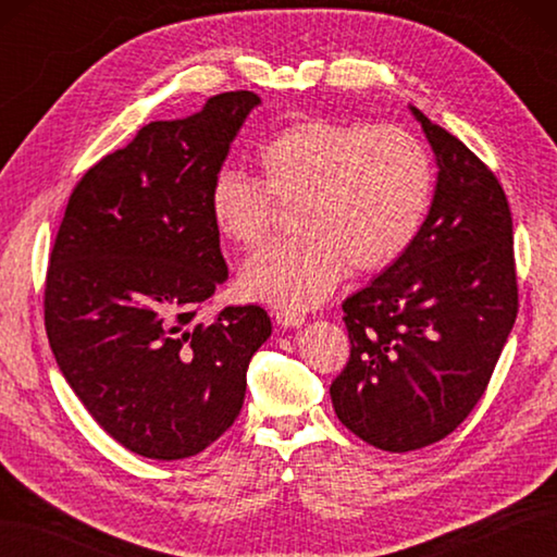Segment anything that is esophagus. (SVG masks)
<instances>
[{
	"label": "esophagus",
	"instance_id": "obj_1",
	"mask_svg": "<svg viewBox=\"0 0 557 557\" xmlns=\"http://www.w3.org/2000/svg\"><path fill=\"white\" fill-rule=\"evenodd\" d=\"M275 323L280 327H301L306 323V318L301 313H292V311H277L275 313Z\"/></svg>",
	"mask_w": 557,
	"mask_h": 557
}]
</instances>
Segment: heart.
<instances>
[{"label":"heart","instance_id":"obj_1","mask_svg":"<svg viewBox=\"0 0 557 557\" xmlns=\"http://www.w3.org/2000/svg\"><path fill=\"white\" fill-rule=\"evenodd\" d=\"M263 182L224 168L212 176L208 210L234 246L263 239L275 197L294 203L287 239L246 258L239 285L248 299L282 311L323 304L349 268L385 270L405 256L429 218L435 172L429 150L407 128L304 116L256 150Z\"/></svg>","mask_w":557,"mask_h":557}]
</instances>
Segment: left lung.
Wrapping results in <instances>:
<instances>
[{"mask_svg":"<svg viewBox=\"0 0 557 557\" xmlns=\"http://www.w3.org/2000/svg\"><path fill=\"white\" fill-rule=\"evenodd\" d=\"M409 110L437 164L433 206L405 256L342 304L351 354L330 397L369 445L409 453L469 417L517 318L512 215L495 174Z\"/></svg>","mask_w":557,"mask_h":557,"instance_id":"obj_1","label":"left lung"}]
</instances>
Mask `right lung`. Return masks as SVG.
<instances>
[{
	"label": "right lung",
	"instance_id": "add662e5",
	"mask_svg": "<svg viewBox=\"0 0 557 557\" xmlns=\"http://www.w3.org/2000/svg\"><path fill=\"white\" fill-rule=\"evenodd\" d=\"M256 92L150 122L69 198L47 268L45 327L59 371L116 443L148 459L203 453L239 417L246 369L270 337L260 306L198 311L230 277L208 191Z\"/></svg>",
	"mask_w": 557,
	"mask_h": 557
}]
</instances>
